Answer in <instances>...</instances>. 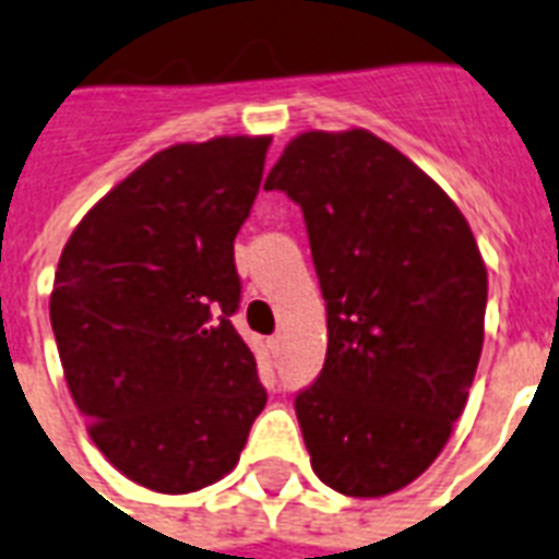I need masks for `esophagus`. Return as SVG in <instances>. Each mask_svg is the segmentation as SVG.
I'll use <instances>...</instances> for the list:
<instances>
[{
    "label": "esophagus",
    "instance_id": "1",
    "mask_svg": "<svg viewBox=\"0 0 559 559\" xmlns=\"http://www.w3.org/2000/svg\"><path fill=\"white\" fill-rule=\"evenodd\" d=\"M270 352H272V355H275V357H278L281 352H284V334H281V331H278V334H272V336H270Z\"/></svg>",
    "mask_w": 559,
    "mask_h": 559
}]
</instances>
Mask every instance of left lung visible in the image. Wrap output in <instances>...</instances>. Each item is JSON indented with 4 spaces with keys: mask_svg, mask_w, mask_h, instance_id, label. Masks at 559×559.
Segmentation results:
<instances>
[{
    "mask_svg": "<svg viewBox=\"0 0 559 559\" xmlns=\"http://www.w3.org/2000/svg\"><path fill=\"white\" fill-rule=\"evenodd\" d=\"M263 187L305 213L328 305L325 366L296 395L313 472L343 496H390L440 457L475 381L487 313L475 234L364 128L298 134Z\"/></svg>",
    "mask_w": 559,
    "mask_h": 559,
    "instance_id": "left-lung-1",
    "label": "left lung"
}]
</instances>
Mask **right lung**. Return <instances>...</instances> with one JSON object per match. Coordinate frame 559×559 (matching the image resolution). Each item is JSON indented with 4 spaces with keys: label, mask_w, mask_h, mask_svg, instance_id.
Instances as JSON below:
<instances>
[{
    "label": "right lung",
    "mask_w": 559,
    "mask_h": 559,
    "mask_svg": "<svg viewBox=\"0 0 559 559\" xmlns=\"http://www.w3.org/2000/svg\"><path fill=\"white\" fill-rule=\"evenodd\" d=\"M272 138H213L152 155L63 246L49 319L72 402L108 463L185 496L225 478L266 404L231 313L234 237Z\"/></svg>",
    "instance_id": "add662e5"
}]
</instances>
